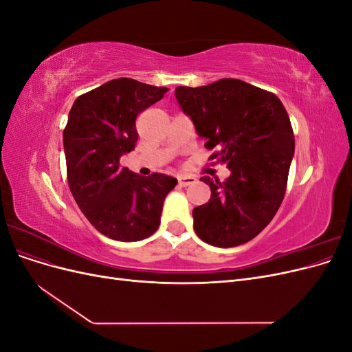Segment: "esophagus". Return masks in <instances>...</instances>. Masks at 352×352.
<instances>
[{
    "mask_svg": "<svg viewBox=\"0 0 352 352\" xmlns=\"http://www.w3.org/2000/svg\"><path fill=\"white\" fill-rule=\"evenodd\" d=\"M179 185L180 186H189V185H192V184H195V177H192V176H179Z\"/></svg>",
    "mask_w": 352,
    "mask_h": 352,
    "instance_id": "1",
    "label": "esophagus"
}]
</instances>
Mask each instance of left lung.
Masks as SVG:
<instances>
[{
  "label": "left lung",
  "instance_id": "1",
  "mask_svg": "<svg viewBox=\"0 0 352 352\" xmlns=\"http://www.w3.org/2000/svg\"><path fill=\"white\" fill-rule=\"evenodd\" d=\"M175 95L207 150H216L208 160L230 170L225 182L201 177L211 198L192 211L195 233L214 247H238L269 225L283 201L295 151L289 116L273 92L239 79L177 87Z\"/></svg>",
  "mask_w": 352,
  "mask_h": 352
}]
</instances>
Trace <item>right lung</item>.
Listing matches in <instances>:
<instances>
[{
    "label": "right lung",
    "mask_w": 352,
    "mask_h": 352,
    "mask_svg": "<svg viewBox=\"0 0 352 352\" xmlns=\"http://www.w3.org/2000/svg\"><path fill=\"white\" fill-rule=\"evenodd\" d=\"M168 89L129 78L113 79L73 102L63 132L70 192L91 225L114 241H141L160 226L166 195L177 180L144 177L120 166L135 150L136 117Z\"/></svg>",
    "instance_id": "1"
}]
</instances>
